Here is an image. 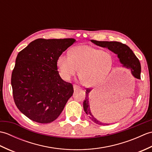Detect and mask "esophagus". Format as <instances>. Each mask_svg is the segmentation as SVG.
<instances>
[{"mask_svg":"<svg viewBox=\"0 0 152 152\" xmlns=\"http://www.w3.org/2000/svg\"><path fill=\"white\" fill-rule=\"evenodd\" d=\"M73 88H74V91H75V90H78V89L81 88H80V87H79L78 86H77V85H74L73 86Z\"/></svg>","mask_w":152,"mask_h":152,"instance_id":"34e87169","label":"esophagus"}]
</instances>
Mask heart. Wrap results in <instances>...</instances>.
Wrapping results in <instances>:
<instances>
[{
	"instance_id": "heart-1",
	"label": "heart",
	"mask_w": 152,
	"mask_h": 152,
	"mask_svg": "<svg viewBox=\"0 0 152 152\" xmlns=\"http://www.w3.org/2000/svg\"><path fill=\"white\" fill-rule=\"evenodd\" d=\"M114 59L108 51H101L89 45L72 48L69 55L61 54L57 66L61 78L69 80L80 69V76L87 86L101 84L112 69Z\"/></svg>"
}]
</instances>
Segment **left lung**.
I'll return each mask as SVG.
<instances>
[{"mask_svg": "<svg viewBox=\"0 0 152 152\" xmlns=\"http://www.w3.org/2000/svg\"><path fill=\"white\" fill-rule=\"evenodd\" d=\"M91 41L93 43L96 44V46L108 48L112 52L118 55V57L119 58L120 63L123 64V66L127 68V69H130L131 74H133L134 78L140 79L141 66L140 61L137 56H135L133 51L127 45L119 42L97 41L94 40H91ZM91 91V89L89 88L86 89V98L83 103V110H84L86 114L89 115V118L95 124L101 125H109L101 122L95 116H93V113L91 111V107H90V103L89 101V94Z\"/></svg>", "mask_w": 152, "mask_h": 152, "instance_id": "obj_1", "label": "left lung"}]
</instances>
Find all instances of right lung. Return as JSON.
Wrapping results in <instances>:
<instances>
[{
    "mask_svg": "<svg viewBox=\"0 0 152 152\" xmlns=\"http://www.w3.org/2000/svg\"><path fill=\"white\" fill-rule=\"evenodd\" d=\"M75 42L38 38L18 54L11 78L13 96L19 111L31 120H56L72 96L73 86L60 77L57 59Z\"/></svg>",
    "mask_w": 152,
    "mask_h": 152,
    "instance_id": "add662e5",
    "label": "right lung"
}]
</instances>
